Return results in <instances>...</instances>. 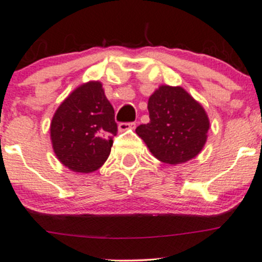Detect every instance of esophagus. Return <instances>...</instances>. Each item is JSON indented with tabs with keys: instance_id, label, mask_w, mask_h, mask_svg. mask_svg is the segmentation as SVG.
Instances as JSON below:
<instances>
[{
	"instance_id": "1",
	"label": "esophagus",
	"mask_w": 262,
	"mask_h": 262,
	"mask_svg": "<svg viewBox=\"0 0 262 262\" xmlns=\"http://www.w3.org/2000/svg\"><path fill=\"white\" fill-rule=\"evenodd\" d=\"M134 128H136V123H120L118 126L119 132H126L129 130V129H134Z\"/></svg>"
}]
</instances>
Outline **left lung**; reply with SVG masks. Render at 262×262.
I'll return each mask as SVG.
<instances>
[{
  "label": "left lung",
  "mask_w": 262,
  "mask_h": 262,
  "mask_svg": "<svg viewBox=\"0 0 262 262\" xmlns=\"http://www.w3.org/2000/svg\"><path fill=\"white\" fill-rule=\"evenodd\" d=\"M149 123L136 129L158 161L180 165L207 143L209 118L199 101L180 86L161 84L148 99Z\"/></svg>",
  "instance_id": "left-lung-1"
}]
</instances>
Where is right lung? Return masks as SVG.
Masks as SVG:
<instances>
[{"instance_id": "right-lung-1", "label": "right lung", "mask_w": 262, "mask_h": 262, "mask_svg": "<svg viewBox=\"0 0 262 262\" xmlns=\"http://www.w3.org/2000/svg\"><path fill=\"white\" fill-rule=\"evenodd\" d=\"M100 81L76 87L50 121V141L59 162L73 172L99 170L112 150L118 125Z\"/></svg>"}]
</instances>
